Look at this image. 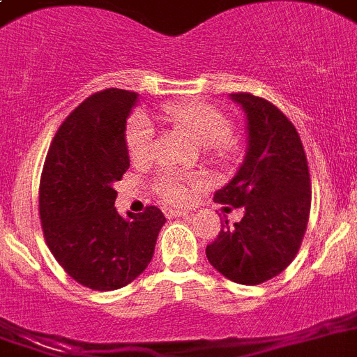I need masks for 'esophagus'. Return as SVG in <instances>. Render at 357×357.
I'll return each instance as SVG.
<instances>
[{"mask_svg": "<svg viewBox=\"0 0 357 357\" xmlns=\"http://www.w3.org/2000/svg\"><path fill=\"white\" fill-rule=\"evenodd\" d=\"M165 215H167V218L186 217V215H188V211H186V210H178V208H167Z\"/></svg>", "mask_w": 357, "mask_h": 357, "instance_id": "34e87169", "label": "esophagus"}]
</instances>
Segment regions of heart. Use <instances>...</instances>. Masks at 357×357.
<instances>
[{
    "label": "heart",
    "mask_w": 357,
    "mask_h": 357,
    "mask_svg": "<svg viewBox=\"0 0 357 357\" xmlns=\"http://www.w3.org/2000/svg\"><path fill=\"white\" fill-rule=\"evenodd\" d=\"M163 117L178 131L201 144L202 155L215 163H226L236 153L238 142L229 130V119L220 108L206 101L171 102L162 108ZM126 146L135 165H146L155 156V126L144 114H135L126 130ZM202 183L201 174L165 172L155 181V188L165 201L186 202L192 188Z\"/></svg>",
    "instance_id": "b5f03b06"
}]
</instances>
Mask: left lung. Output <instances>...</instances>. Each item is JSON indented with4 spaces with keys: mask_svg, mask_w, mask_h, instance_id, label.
<instances>
[{
    "mask_svg": "<svg viewBox=\"0 0 357 357\" xmlns=\"http://www.w3.org/2000/svg\"><path fill=\"white\" fill-rule=\"evenodd\" d=\"M229 98L245 112L247 151L215 201L245 213L222 224L206 258L231 281L255 287L281 274L298 252L310 218V171L297 130L275 105L249 92Z\"/></svg>",
    "mask_w": 357,
    "mask_h": 357,
    "instance_id": "obj_1",
    "label": "left lung"
}]
</instances>
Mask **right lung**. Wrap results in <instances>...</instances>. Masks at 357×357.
<instances>
[{"instance_id":"add662e5","label":"right lung","mask_w":357,"mask_h":357,"mask_svg":"<svg viewBox=\"0 0 357 357\" xmlns=\"http://www.w3.org/2000/svg\"><path fill=\"white\" fill-rule=\"evenodd\" d=\"M137 92H96L62 123L44 162L38 211L51 255L79 284L108 291L147 268L165 217L156 206L121 217L114 208L130 169L126 119Z\"/></svg>"}]
</instances>
